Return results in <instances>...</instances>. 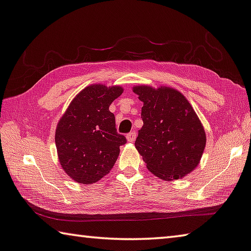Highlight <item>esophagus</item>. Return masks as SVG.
<instances>
[{"label":"esophagus","mask_w":251,"mask_h":251,"mask_svg":"<svg viewBox=\"0 0 251 251\" xmlns=\"http://www.w3.org/2000/svg\"><path fill=\"white\" fill-rule=\"evenodd\" d=\"M136 137H137V133H136L135 130L130 131V133H128V134L126 135V138H127V141H128V142H134L135 139H136Z\"/></svg>","instance_id":"34e87169"}]
</instances>
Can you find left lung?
Masks as SVG:
<instances>
[{"label":"left lung","instance_id":"1","mask_svg":"<svg viewBox=\"0 0 251 251\" xmlns=\"http://www.w3.org/2000/svg\"><path fill=\"white\" fill-rule=\"evenodd\" d=\"M144 106V125L135 146L147 168L165 180L178 179L196 168L206 145V134L192 105L173 88L136 86Z\"/></svg>","mask_w":251,"mask_h":251}]
</instances>
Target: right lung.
I'll return each instance as SVG.
<instances>
[{"label": "right lung", "instance_id": "1", "mask_svg": "<svg viewBox=\"0 0 251 251\" xmlns=\"http://www.w3.org/2000/svg\"><path fill=\"white\" fill-rule=\"evenodd\" d=\"M123 88L91 85L72 100L59 121L55 143L63 169L79 184H92L107 175L126 144L117 133L109 105Z\"/></svg>", "mask_w": 251, "mask_h": 251}]
</instances>
